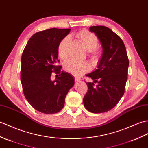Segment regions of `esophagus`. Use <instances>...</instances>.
Here are the masks:
<instances>
[{
    "mask_svg": "<svg viewBox=\"0 0 148 148\" xmlns=\"http://www.w3.org/2000/svg\"><path fill=\"white\" fill-rule=\"evenodd\" d=\"M74 79H75V81H76V82H78V81H81V79L80 78H79V77H75L74 78Z\"/></svg>",
    "mask_w": 148,
    "mask_h": 148,
    "instance_id": "34e87169",
    "label": "esophagus"
}]
</instances>
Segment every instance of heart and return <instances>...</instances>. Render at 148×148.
Segmentation results:
<instances>
[{"label": "heart", "instance_id": "1", "mask_svg": "<svg viewBox=\"0 0 148 148\" xmlns=\"http://www.w3.org/2000/svg\"><path fill=\"white\" fill-rule=\"evenodd\" d=\"M75 37L84 49L89 51L91 60L97 62L101 56V50L97 47L98 39L95 35L87 30H81L75 35ZM69 37H65L60 41L58 46V57L63 60L66 59L69 54ZM64 69L74 76H80L90 69V66L85 62H77L71 60L64 64Z\"/></svg>", "mask_w": 148, "mask_h": 148}]
</instances>
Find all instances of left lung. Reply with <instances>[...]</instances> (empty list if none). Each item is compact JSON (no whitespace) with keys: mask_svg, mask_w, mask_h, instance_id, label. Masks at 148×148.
<instances>
[{"mask_svg":"<svg viewBox=\"0 0 148 148\" xmlns=\"http://www.w3.org/2000/svg\"><path fill=\"white\" fill-rule=\"evenodd\" d=\"M90 31L97 36L103 53L97 69L86 75L94 82H86L83 103L89 112L101 113L110 110L124 94L129 62L124 43L113 31L103 26H91Z\"/></svg>","mask_w":148,"mask_h":148,"instance_id":"1","label":"left lung"}]
</instances>
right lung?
<instances>
[{
    "label": "right lung",
    "instance_id": "right-lung-1",
    "mask_svg": "<svg viewBox=\"0 0 148 148\" xmlns=\"http://www.w3.org/2000/svg\"><path fill=\"white\" fill-rule=\"evenodd\" d=\"M70 31L51 28L37 32L23 50L21 81L24 95L34 108L43 113L60 112L74 84L73 75L61 71V66H57L58 44ZM53 71L60 74L54 81L50 78Z\"/></svg>",
    "mask_w": 148,
    "mask_h": 148
}]
</instances>
